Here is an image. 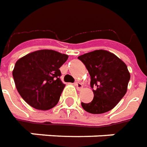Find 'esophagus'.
<instances>
[{
  "mask_svg": "<svg viewBox=\"0 0 147 147\" xmlns=\"http://www.w3.org/2000/svg\"><path fill=\"white\" fill-rule=\"evenodd\" d=\"M74 85H75V86L77 87V89H78V90H81V89H82V88H83V85H82L81 82H76Z\"/></svg>",
  "mask_w": 147,
  "mask_h": 147,
  "instance_id": "34e87169",
  "label": "esophagus"
}]
</instances>
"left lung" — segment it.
I'll use <instances>...</instances> for the list:
<instances>
[{
	"mask_svg": "<svg viewBox=\"0 0 147 147\" xmlns=\"http://www.w3.org/2000/svg\"><path fill=\"white\" fill-rule=\"evenodd\" d=\"M78 59L89 73L94 94L90 103H82V108L92 114L112 110L127 90L131 76L127 65L113 53L105 50L88 52L79 56Z\"/></svg>",
	"mask_w": 147,
	"mask_h": 147,
	"instance_id": "1",
	"label": "left lung"
}]
</instances>
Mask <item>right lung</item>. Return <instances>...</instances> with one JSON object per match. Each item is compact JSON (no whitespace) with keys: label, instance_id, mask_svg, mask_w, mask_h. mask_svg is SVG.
I'll list each match as a JSON object with an SVG mask.
<instances>
[{"label":"right lung","instance_id":"right-lung-1","mask_svg":"<svg viewBox=\"0 0 147 147\" xmlns=\"http://www.w3.org/2000/svg\"><path fill=\"white\" fill-rule=\"evenodd\" d=\"M68 57L53 50H39L16 61L12 71L16 87L32 108L46 111L58 104L65 87L59 68Z\"/></svg>","mask_w":147,"mask_h":147}]
</instances>
